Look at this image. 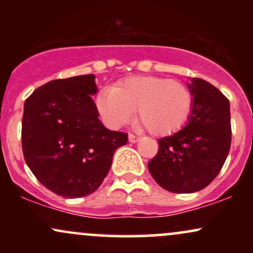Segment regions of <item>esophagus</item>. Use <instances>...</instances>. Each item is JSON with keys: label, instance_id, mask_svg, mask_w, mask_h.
<instances>
[{"label": "esophagus", "instance_id": "obj_1", "mask_svg": "<svg viewBox=\"0 0 253 253\" xmlns=\"http://www.w3.org/2000/svg\"><path fill=\"white\" fill-rule=\"evenodd\" d=\"M128 140H129V143H132V144L138 143V141H139V136H136L134 134H129L128 135Z\"/></svg>", "mask_w": 253, "mask_h": 253}]
</instances>
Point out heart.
Segmentation results:
<instances>
[{
	"label": "heart",
	"instance_id": "b5f03b06",
	"mask_svg": "<svg viewBox=\"0 0 253 253\" xmlns=\"http://www.w3.org/2000/svg\"><path fill=\"white\" fill-rule=\"evenodd\" d=\"M96 107L112 128L128 123L136 109L138 120L150 133L168 135L184 126L193 96L184 83L153 76H136L106 86L97 94Z\"/></svg>",
	"mask_w": 253,
	"mask_h": 253
}]
</instances>
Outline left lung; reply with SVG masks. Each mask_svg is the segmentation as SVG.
I'll return each instance as SVG.
<instances>
[{"mask_svg":"<svg viewBox=\"0 0 253 253\" xmlns=\"http://www.w3.org/2000/svg\"><path fill=\"white\" fill-rule=\"evenodd\" d=\"M188 84L193 107L188 123L158 140V152L147 164L155 181L171 193H195L221 170L231 147L228 98L201 78Z\"/></svg>","mask_w":253,"mask_h":253,"instance_id":"1","label":"left lung"}]
</instances>
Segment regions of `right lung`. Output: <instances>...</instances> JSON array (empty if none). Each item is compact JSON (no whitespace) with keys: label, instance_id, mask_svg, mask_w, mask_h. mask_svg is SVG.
<instances>
[{"label":"right lung","instance_id":"1","mask_svg":"<svg viewBox=\"0 0 253 253\" xmlns=\"http://www.w3.org/2000/svg\"><path fill=\"white\" fill-rule=\"evenodd\" d=\"M94 75L54 80L25 101L22 151L33 175L57 195L76 199L94 193L112 165L114 152L128 141L107 129L92 95Z\"/></svg>","mask_w":253,"mask_h":253}]
</instances>
